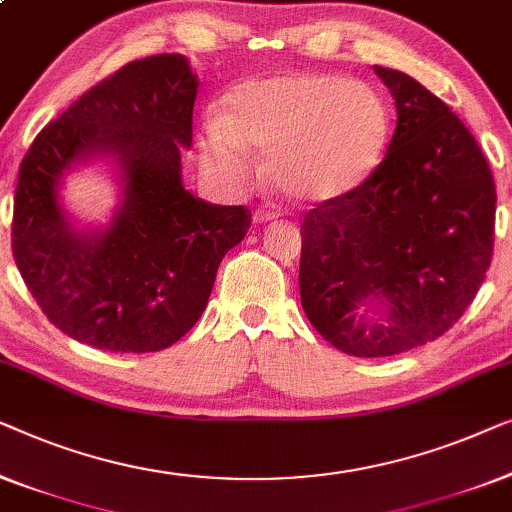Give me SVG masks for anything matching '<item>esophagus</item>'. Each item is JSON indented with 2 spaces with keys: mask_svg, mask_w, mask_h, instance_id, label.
Wrapping results in <instances>:
<instances>
[{
  "mask_svg": "<svg viewBox=\"0 0 512 512\" xmlns=\"http://www.w3.org/2000/svg\"><path fill=\"white\" fill-rule=\"evenodd\" d=\"M276 218H278V213L273 211V208H269V206L255 208V213H253L255 225H266V222H273Z\"/></svg>",
  "mask_w": 512,
  "mask_h": 512,
  "instance_id": "obj_1",
  "label": "esophagus"
}]
</instances>
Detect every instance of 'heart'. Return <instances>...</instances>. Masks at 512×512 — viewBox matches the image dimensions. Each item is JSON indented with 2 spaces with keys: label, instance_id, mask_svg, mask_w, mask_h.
<instances>
[{
  "label": "heart",
  "instance_id": "1",
  "mask_svg": "<svg viewBox=\"0 0 512 512\" xmlns=\"http://www.w3.org/2000/svg\"><path fill=\"white\" fill-rule=\"evenodd\" d=\"M392 132L385 97L336 74L278 71L248 78L201 125V162L225 183L248 181L250 148L266 153L276 190L301 204H329L359 190L383 160Z\"/></svg>",
  "mask_w": 512,
  "mask_h": 512
}]
</instances>
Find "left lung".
Instances as JSON below:
<instances>
[{"instance_id":"left-lung-1","label":"left lung","mask_w":512,"mask_h":512,"mask_svg":"<svg viewBox=\"0 0 512 512\" xmlns=\"http://www.w3.org/2000/svg\"><path fill=\"white\" fill-rule=\"evenodd\" d=\"M373 71L397 104L385 160L301 222V306L352 357L443 336L478 294L494 246V178L473 134L415 78Z\"/></svg>"}]
</instances>
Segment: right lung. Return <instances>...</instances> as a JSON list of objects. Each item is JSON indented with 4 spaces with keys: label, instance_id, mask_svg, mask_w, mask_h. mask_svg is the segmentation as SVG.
Segmentation results:
<instances>
[{
    "label": "right lung",
    "instance_id": "add662e5",
    "mask_svg": "<svg viewBox=\"0 0 512 512\" xmlns=\"http://www.w3.org/2000/svg\"><path fill=\"white\" fill-rule=\"evenodd\" d=\"M199 78L178 53L129 62L69 106L27 150L11 246L41 311L64 334L111 352H157L201 318L215 273L250 227L183 185ZM112 167L119 204L81 226L61 204L71 170Z\"/></svg>",
    "mask_w": 512,
    "mask_h": 512
}]
</instances>
